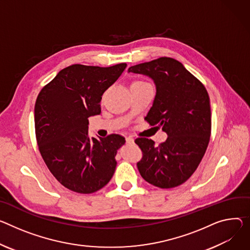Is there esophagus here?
<instances>
[{
	"label": "esophagus",
	"mask_w": 250,
	"mask_h": 250,
	"mask_svg": "<svg viewBox=\"0 0 250 250\" xmlns=\"http://www.w3.org/2000/svg\"><path fill=\"white\" fill-rule=\"evenodd\" d=\"M125 142H126V144H127V145H131V144H133V143H134L133 139H132V138H130V137L126 138V139H125Z\"/></svg>",
	"instance_id": "34e87169"
}]
</instances>
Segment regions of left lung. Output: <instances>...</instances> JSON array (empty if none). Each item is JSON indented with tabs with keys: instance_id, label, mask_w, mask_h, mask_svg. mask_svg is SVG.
Returning <instances> with one entry per match:
<instances>
[{
	"instance_id": "1",
	"label": "left lung",
	"mask_w": 250,
	"mask_h": 250,
	"mask_svg": "<svg viewBox=\"0 0 250 250\" xmlns=\"http://www.w3.org/2000/svg\"><path fill=\"white\" fill-rule=\"evenodd\" d=\"M153 80L156 93L145 120L163 126L167 139L135 140L143 158L138 168L148 184L171 188L183 185L197 168L211 133V111L207 88L178 61L163 57L130 66L128 73Z\"/></svg>"
}]
</instances>
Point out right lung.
Instances as JSON below:
<instances>
[{"instance_id":"obj_1","label":"right lung","mask_w":250,"mask_h":250,"mask_svg":"<svg viewBox=\"0 0 250 250\" xmlns=\"http://www.w3.org/2000/svg\"><path fill=\"white\" fill-rule=\"evenodd\" d=\"M126 63L101 67L72 64L40 92L35 104V128L44 164L64 188L93 193L115 173L120 134L88 138V118L101 113L102 96L123 74Z\"/></svg>"}]
</instances>
